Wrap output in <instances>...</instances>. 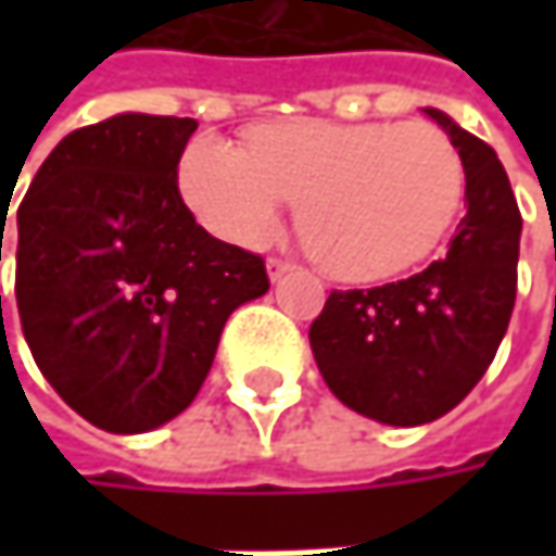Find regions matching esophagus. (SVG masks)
<instances>
[{
	"mask_svg": "<svg viewBox=\"0 0 556 556\" xmlns=\"http://www.w3.org/2000/svg\"><path fill=\"white\" fill-rule=\"evenodd\" d=\"M292 270H295V264H289V261H279V257L267 261V277H270V282H279V279L286 277V274H292Z\"/></svg>",
	"mask_w": 556,
	"mask_h": 556,
	"instance_id": "1",
	"label": "esophagus"
}]
</instances>
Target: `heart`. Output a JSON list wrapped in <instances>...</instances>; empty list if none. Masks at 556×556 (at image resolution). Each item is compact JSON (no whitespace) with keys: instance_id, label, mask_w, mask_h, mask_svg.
Segmentation results:
<instances>
[{"instance_id":"b5f03b06","label":"heart","mask_w":556,"mask_h":556,"mask_svg":"<svg viewBox=\"0 0 556 556\" xmlns=\"http://www.w3.org/2000/svg\"><path fill=\"white\" fill-rule=\"evenodd\" d=\"M189 208L238 244H267L292 199L315 261L351 282L389 279L425 261L457 218L464 164L425 122L264 125L251 151L199 135L179 161Z\"/></svg>"}]
</instances>
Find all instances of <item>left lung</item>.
<instances>
[{"label":"left lung","mask_w":556,"mask_h":556,"mask_svg":"<svg viewBox=\"0 0 556 556\" xmlns=\"http://www.w3.org/2000/svg\"><path fill=\"white\" fill-rule=\"evenodd\" d=\"M460 154L464 218L447 254L374 289H334L308 328L328 389L357 415L415 428L447 415L500 351L511 305L521 215L496 151L447 112L425 109Z\"/></svg>","instance_id":"obj_1"}]
</instances>
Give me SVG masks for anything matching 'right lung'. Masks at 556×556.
<instances>
[{"mask_svg": "<svg viewBox=\"0 0 556 556\" xmlns=\"http://www.w3.org/2000/svg\"><path fill=\"white\" fill-rule=\"evenodd\" d=\"M195 125L122 112L79 128L18 205L25 341L60 399L112 434L176 418L205 383L228 315L270 289L264 261L212 238L179 195Z\"/></svg>", "mask_w": 556, "mask_h": 556, "instance_id": "obj_1", "label": "right lung"}]
</instances>
